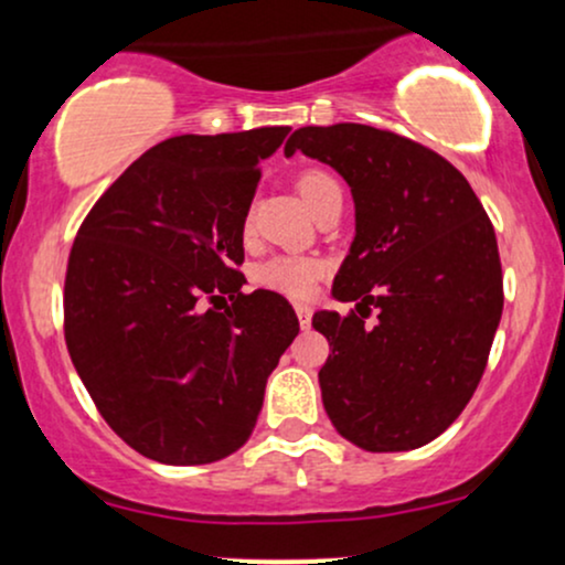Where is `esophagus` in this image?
<instances>
[{"instance_id": "34e87169", "label": "esophagus", "mask_w": 565, "mask_h": 565, "mask_svg": "<svg viewBox=\"0 0 565 565\" xmlns=\"http://www.w3.org/2000/svg\"><path fill=\"white\" fill-rule=\"evenodd\" d=\"M295 313H297V319H300V327L302 329H308L310 327V319H313V310L308 308V305H295Z\"/></svg>"}]
</instances>
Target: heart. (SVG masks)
Listing matches in <instances>:
<instances>
[{"label":"heart","mask_w":565,"mask_h":565,"mask_svg":"<svg viewBox=\"0 0 565 565\" xmlns=\"http://www.w3.org/2000/svg\"><path fill=\"white\" fill-rule=\"evenodd\" d=\"M297 191L305 199V204L313 212H319L334 193H342V188L329 172L305 170L297 178ZM252 233V217H244V236ZM323 274V265L316 257L305 255H274L255 268V284L263 289L278 291L287 297H308L313 291L316 281Z\"/></svg>","instance_id":"1"}]
</instances>
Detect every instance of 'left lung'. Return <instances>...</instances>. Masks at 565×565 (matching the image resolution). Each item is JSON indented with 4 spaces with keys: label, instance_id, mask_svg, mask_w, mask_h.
<instances>
[{
    "label": "left lung",
    "instance_id": "8db88e82",
    "mask_svg": "<svg viewBox=\"0 0 565 565\" xmlns=\"http://www.w3.org/2000/svg\"><path fill=\"white\" fill-rule=\"evenodd\" d=\"M295 151L334 167L355 201L332 287L355 310L313 316L332 348L323 408L359 449H419L483 377L504 302L494 225L457 167L391 129L300 127L284 146Z\"/></svg>",
    "mask_w": 565,
    "mask_h": 565
}]
</instances>
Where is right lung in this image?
<instances>
[{
    "label": "right lung",
    "mask_w": 565,
    "mask_h": 565,
    "mask_svg": "<svg viewBox=\"0 0 565 565\" xmlns=\"http://www.w3.org/2000/svg\"><path fill=\"white\" fill-rule=\"evenodd\" d=\"M289 127L178 135L148 148L76 233L63 332L108 427L164 465H210L255 430L265 382L300 323L244 295V217L260 159Z\"/></svg>",
    "instance_id": "1"
}]
</instances>
